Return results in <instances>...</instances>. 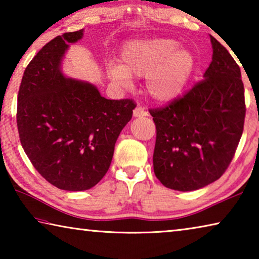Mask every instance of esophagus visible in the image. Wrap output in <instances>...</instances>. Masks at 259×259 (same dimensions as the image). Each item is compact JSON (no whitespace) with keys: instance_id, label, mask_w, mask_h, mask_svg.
<instances>
[{"instance_id":"34e87169","label":"esophagus","mask_w":259,"mask_h":259,"mask_svg":"<svg viewBox=\"0 0 259 259\" xmlns=\"http://www.w3.org/2000/svg\"><path fill=\"white\" fill-rule=\"evenodd\" d=\"M134 116L135 117H144V116H148V112L146 109H144L143 107H136L134 109Z\"/></svg>"}]
</instances>
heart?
<instances>
[{"instance_id":"heart-1","label":"heart","mask_w":259,"mask_h":259,"mask_svg":"<svg viewBox=\"0 0 259 259\" xmlns=\"http://www.w3.org/2000/svg\"><path fill=\"white\" fill-rule=\"evenodd\" d=\"M174 38L153 37L126 43L119 65L107 68L109 78L130 85L133 77L146 76L145 88L156 103H169L182 93L194 68V56L178 48Z\"/></svg>"}]
</instances>
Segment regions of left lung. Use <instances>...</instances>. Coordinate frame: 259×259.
<instances>
[{"mask_svg": "<svg viewBox=\"0 0 259 259\" xmlns=\"http://www.w3.org/2000/svg\"><path fill=\"white\" fill-rule=\"evenodd\" d=\"M210 41L212 60L203 80L166 106L150 109L156 126L154 174L175 191H195L221 178L243 133L240 67L211 35Z\"/></svg>", "mask_w": 259, "mask_h": 259, "instance_id": "8db88e82", "label": "left lung"}]
</instances>
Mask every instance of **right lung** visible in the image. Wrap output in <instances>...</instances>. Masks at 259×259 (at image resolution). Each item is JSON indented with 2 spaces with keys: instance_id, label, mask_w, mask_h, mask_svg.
I'll use <instances>...</instances> for the list:
<instances>
[{
  "instance_id": "1",
  "label": "right lung",
  "mask_w": 259,
  "mask_h": 259,
  "mask_svg": "<svg viewBox=\"0 0 259 259\" xmlns=\"http://www.w3.org/2000/svg\"><path fill=\"white\" fill-rule=\"evenodd\" d=\"M83 30L47 43L26 67L18 93L21 146L38 174L65 191L89 190L106 175L136 107L133 99H106L94 84L61 72L69 43Z\"/></svg>"
}]
</instances>
